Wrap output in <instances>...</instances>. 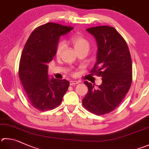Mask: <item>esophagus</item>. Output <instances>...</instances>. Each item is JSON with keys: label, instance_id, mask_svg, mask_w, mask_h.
<instances>
[{"label": "esophagus", "instance_id": "esophagus-1", "mask_svg": "<svg viewBox=\"0 0 149 149\" xmlns=\"http://www.w3.org/2000/svg\"><path fill=\"white\" fill-rule=\"evenodd\" d=\"M78 83H79V82L77 81H70V85H77Z\"/></svg>", "mask_w": 149, "mask_h": 149}]
</instances>
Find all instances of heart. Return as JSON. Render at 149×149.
Listing matches in <instances>:
<instances>
[{"mask_svg":"<svg viewBox=\"0 0 149 149\" xmlns=\"http://www.w3.org/2000/svg\"><path fill=\"white\" fill-rule=\"evenodd\" d=\"M70 42L74 45V49L76 51L83 49H88L89 46H90L88 40L80 34H75L72 36L70 38ZM64 47H65L64 42L63 41L59 42L56 45V55L60 56Z\"/></svg>","mask_w":149,"mask_h":149,"instance_id":"obj_1","label":"heart"}]
</instances>
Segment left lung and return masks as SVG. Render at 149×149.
<instances>
[{
    "mask_svg": "<svg viewBox=\"0 0 149 149\" xmlns=\"http://www.w3.org/2000/svg\"><path fill=\"white\" fill-rule=\"evenodd\" d=\"M95 38L98 45L97 60L91 72L102 77V83L85 81L88 93L82 102L89 111L97 115L109 113L123 101L130 88L132 64L129 49L123 36L115 28L99 26L86 29Z\"/></svg>",
    "mask_w": 149,
    "mask_h": 149,
    "instance_id": "8db88e82",
    "label": "left lung"
}]
</instances>
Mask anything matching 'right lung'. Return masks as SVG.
<instances>
[{"label":"right lung","mask_w":149,"mask_h":149,"mask_svg":"<svg viewBox=\"0 0 149 149\" xmlns=\"http://www.w3.org/2000/svg\"><path fill=\"white\" fill-rule=\"evenodd\" d=\"M73 29L55 23L40 26L30 35L21 53L19 77L29 101L42 111L60 105L68 88V81L49 79L47 64L55 55L59 38Z\"/></svg>","instance_id":"1"}]
</instances>
